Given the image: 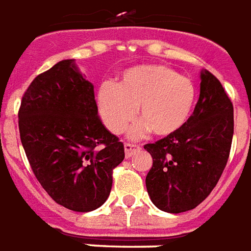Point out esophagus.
<instances>
[{"label": "esophagus", "mask_w": 251, "mask_h": 251, "mask_svg": "<svg viewBox=\"0 0 251 251\" xmlns=\"http://www.w3.org/2000/svg\"><path fill=\"white\" fill-rule=\"evenodd\" d=\"M138 151H140V147H139L138 144H133V143L124 144V152H126V156H127V158L132 156L133 153H136Z\"/></svg>", "instance_id": "34e87169"}]
</instances>
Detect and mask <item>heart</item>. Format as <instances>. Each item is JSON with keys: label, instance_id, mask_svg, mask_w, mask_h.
I'll return each instance as SVG.
<instances>
[{"label": "heart", "instance_id": "obj_1", "mask_svg": "<svg viewBox=\"0 0 251 251\" xmlns=\"http://www.w3.org/2000/svg\"><path fill=\"white\" fill-rule=\"evenodd\" d=\"M195 87L191 80L158 64L127 69L115 85L103 84L98 92L99 112L112 133L123 132L136 115L140 119L129 133L151 131L170 136L184 127L193 113Z\"/></svg>", "mask_w": 251, "mask_h": 251}]
</instances>
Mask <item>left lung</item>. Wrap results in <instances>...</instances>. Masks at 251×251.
<instances>
[{
  "instance_id": "obj_1",
  "label": "left lung",
  "mask_w": 251,
  "mask_h": 251,
  "mask_svg": "<svg viewBox=\"0 0 251 251\" xmlns=\"http://www.w3.org/2000/svg\"><path fill=\"white\" fill-rule=\"evenodd\" d=\"M233 133V103L218 78L202 71L199 100L184 127L144 146L152 156L146 187L153 204L178 214L202 203L226 167Z\"/></svg>"
}]
</instances>
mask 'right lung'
Wrapping results in <instances>:
<instances>
[{"mask_svg":"<svg viewBox=\"0 0 251 251\" xmlns=\"http://www.w3.org/2000/svg\"><path fill=\"white\" fill-rule=\"evenodd\" d=\"M18 128L33 173L54 202L87 213L107 201L124 146L101 123L92 83L75 60L60 61L30 83Z\"/></svg>","mask_w":251,"mask_h":251,"instance_id":"obj_1","label":"right lung"}]
</instances>
